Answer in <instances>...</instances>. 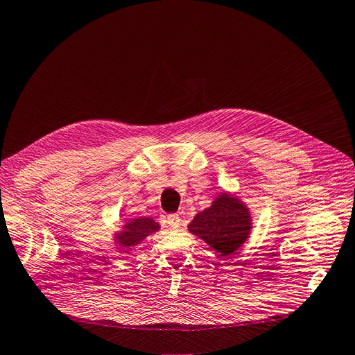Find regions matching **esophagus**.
<instances>
[{
    "mask_svg": "<svg viewBox=\"0 0 355 355\" xmlns=\"http://www.w3.org/2000/svg\"><path fill=\"white\" fill-rule=\"evenodd\" d=\"M167 223L172 228H179L180 225V218L178 214H168L167 215Z\"/></svg>",
    "mask_w": 355,
    "mask_h": 355,
    "instance_id": "1",
    "label": "esophagus"
}]
</instances>
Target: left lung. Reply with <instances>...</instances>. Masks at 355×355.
<instances>
[{"label": "left lung", "instance_id": "1", "mask_svg": "<svg viewBox=\"0 0 355 355\" xmlns=\"http://www.w3.org/2000/svg\"><path fill=\"white\" fill-rule=\"evenodd\" d=\"M252 216L250 208L231 192L215 196L211 207L198 212L188 231L205 241L219 256H232L250 237Z\"/></svg>", "mask_w": 355, "mask_h": 355}]
</instances>
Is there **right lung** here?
I'll use <instances>...</instances> for the list:
<instances>
[{"label": "right lung", "mask_w": 355, "mask_h": 355, "mask_svg": "<svg viewBox=\"0 0 355 355\" xmlns=\"http://www.w3.org/2000/svg\"><path fill=\"white\" fill-rule=\"evenodd\" d=\"M159 230L160 224L156 223L153 218L137 216L127 219L124 225H121V230L112 234V239L123 252H128L143 240H146L148 235L157 232Z\"/></svg>", "instance_id": "1"}]
</instances>
